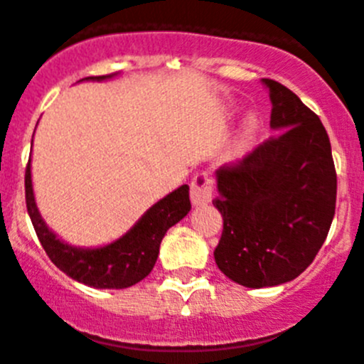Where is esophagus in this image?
I'll use <instances>...</instances> for the list:
<instances>
[{
    "label": "esophagus",
    "mask_w": 364,
    "mask_h": 364,
    "mask_svg": "<svg viewBox=\"0 0 364 364\" xmlns=\"http://www.w3.org/2000/svg\"><path fill=\"white\" fill-rule=\"evenodd\" d=\"M190 197H192L193 206H204L211 203L213 197V181L206 172H199L193 176L192 185H190Z\"/></svg>",
    "instance_id": "1"
}]
</instances>
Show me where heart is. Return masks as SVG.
I'll return each mask as SVG.
<instances>
[{
	"mask_svg": "<svg viewBox=\"0 0 364 364\" xmlns=\"http://www.w3.org/2000/svg\"><path fill=\"white\" fill-rule=\"evenodd\" d=\"M257 128H259V121H257L256 115H247L245 121L242 122V128H240L235 142H232L231 151H229V156H231L232 160H238V158H242L243 154L247 153V149H249L250 144H252L254 136H256Z\"/></svg>",
	"mask_w": 364,
	"mask_h": 364,
	"instance_id": "1",
	"label": "heart"
}]
</instances>
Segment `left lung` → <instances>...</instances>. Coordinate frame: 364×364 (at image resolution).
Here are the masks:
<instances>
[{
  "label": "left lung",
  "instance_id": "left-lung-1",
  "mask_svg": "<svg viewBox=\"0 0 364 364\" xmlns=\"http://www.w3.org/2000/svg\"><path fill=\"white\" fill-rule=\"evenodd\" d=\"M279 132L240 164L215 172L213 200L224 220L215 263L247 288L299 277L315 259L333 224L336 171L318 115L290 88L263 77Z\"/></svg>",
  "mask_w": 364,
  "mask_h": 364
}]
</instances>
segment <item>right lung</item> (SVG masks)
<instances>
[{"label": "right lung", "instance_id": "add662e5", "mask_svg": "<svg viewBox=\"0 0 364 364\" xmlns=\"http://www.w3.org/2000/svg\"><path fill=\"white\" fill-rule=\"evenodd\" d=\"M114 76H90L85 80L103 81ZM24 186L28 215L49 259L74 281L97 290H122L149 276L165 232L185 218L192 208L188 185H183L154 203L121 238L101 247H76L58 238L38 213L31 185V160L28 161Z\"/></svg>", "mask_w": 364, "mask_h": 364}]
</instances>
